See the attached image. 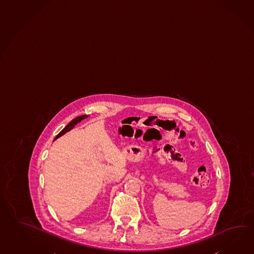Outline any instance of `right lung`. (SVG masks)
<instances>
[{"mask_svg": "<svg viewBox=\"0 0 254 254\" xmlns=\"http://www.w3.org/2000/svg\"><path fill=\"white\" fill-rule=\"evenodd\" d=\"M88 115H82V116H80V117H78V118H76V119H73V120H71L68 124L63 128L59 134H58L57 136L55 137V139H57V138H59V137H61L62 135H64V134H66L67 132H68V131H70V130L73 129L74 128V127L76 126V125L78 124V123H79V122H81L82 121L83 119H87L88 118Z\"/></svg>", "mask_w": 254, "mask_h": 254, "instance_id": "add662e5", "label": "right lung"}]
</instances>
